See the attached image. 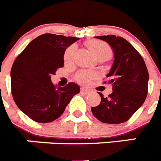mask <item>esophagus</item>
I'll list each match as a JSON object with an SVG mask.
<instances>
[{
	"instance_id": "obj_1",
	"label": "esophagus",
	"mask_w": 161,
	"mask_h": 161,
	"mask_svg": "<svg viewBox=\"0 0 161 161\" xmlns=\"http://www.w3.org/2000/svg\"><path fill=\"white\" fill-rule=\"evenodd\" d=\"M80 91H81V93H86V94H87V93H90V92H91V91L89 90V89H85V88H81V89H80Z\"/></svg>"
}]
</instances>
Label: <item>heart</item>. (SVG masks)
I'll return each mask as SVG.
<instances>
[{"label":"heart","mask_w":161,"mask_h":161,"mask_svg":"<svg viewBox=\"0 0 161 161\" xmlns=\"http://www.w3.org/2000/svg\"><path fill=\"white\" fill-rule=\"evenodd\" d=\"M86 46L88 47V48L90 50L96 58L102 57V56L109 58L111 55V49L109 47V45L106 44V42H102V41L90 40L86 42ZM75 51H76V47L74 46L70 47L66 50L64 54V60L66 62H71L72 60ZM94 76L95 74L93 72L81 71L77 75V79L81 83H87V82H89V80L94 77Z\"/></svg>","instance_id":"obj_1"}]
</instances>
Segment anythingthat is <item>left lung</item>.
Masks as SVG:
<instances>
[{"instance_id":"left-lung-1","label":"left lung","mask_w":161,"mask_h":161,"mask_svg":"<svg viewBox=\"0 0 161 161\" xmlns=\"http://www.w3.org/2000/svg\"><path fill=\"white\" fill-rule=\"evenodd\" d=\"M95 38L106 42L113 49L114 59L106 75L113 92L106 97L99 93L101 103L91 110L102 123L119 124L128 120L144 102L148 72L141 55L125 38L115 35Z\"/></svg>"}]
</instances>
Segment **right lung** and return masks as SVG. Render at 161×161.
<instances>
[{
  "label": "right lung",
  "mask_w": 161,
  "mask_h": 161,
  "mask_svg": "<svg viewBox=\"0 0 161 161\" xmlns=\"http://www.w3.org/2000/svg\"><path fill=\"white\" fill-rule=\"evenodd\" d=\"M79 39L43 34L31 41L14 61L10 72L13 97L32 120L41 123L55 120L80 93V86L73 82L59 87L51 80L58 68L64 67L67 48Z\"/></svg>",
  "instance_id": "add662e5"
}]
</instances>
